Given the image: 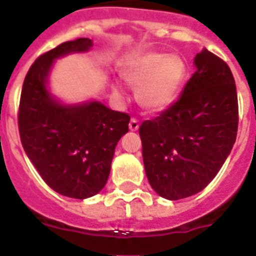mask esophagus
<instances>
[{
	"instance_id": "obj_1",
	"label": "esophagus",
	"mask_w": 256,
	"mask_h": 256,
	"mask_svg": "<svg viewBox=\"0 0 256 256\" xmlns=\"http://www.w3.org/2000/svg\"><path fill=\"white\" fill-rule=\"evenodd\" d=\"M128 128H130V132H136V130L140 128V124H138V120H136V118H132V120H130Z\"/></svg>"
}]
</instances>
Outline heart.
<instances>
[{
  "mask_svg": "<svg viewBox=\"0 0 256 256\" xmlns=\"http://www.w3.org/2000/svg\"><path fill=\"white\" fill-rule=\"evenodd\" d=\"M122 77L136 90V102L150 112H162L174 104L186 78V65L178 56L146 53L124 68ZM120 96V86H112Z\"/></svg>",
  "mask_w": 256,
  "mask_h": 256,
  "instance_id": "b5f03b06",
  "label": "heart"
}]
</instances>
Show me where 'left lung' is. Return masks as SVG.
Here are the masks:
<instances>
[{"label": "left lung", "instance_id": "obj_1", "mask_svg": "<svg viewBox=\"0 0 256 256\" xmlns=\"http://www.w3.org/2000/svg\"><path fill=\"white\" fill-rule=\"evenodd\" d=\"M179 100L140 128L150 186L168 200L198 194L230 156L238 132V96L226 62L203 49Z\"/></svg>", "mask_w": 256, "mask_h": 256}]
</instances>
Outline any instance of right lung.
Wrapping results in <instances>:
<instances>
[{
  "label": "right lung",
  "mask_w": 256,
  "mask_h": 256,
  "mask_svg": "<svg viewBox=\"0 0 256 256\" xmlns=\"http://www.w3.org/2000/svg\"><path fill=\"white\" fill-rule=\"evenodd\" d=\"M88 38L61 44L37 58L22 86L18 128L26 156L58 194L86 199L98 194L110 174L116 144L130 116L96 100L65 104L50 92L56 61L88 53Z\"/></svg>",
  "instance_id": "add662e5"
}]
</instances>
